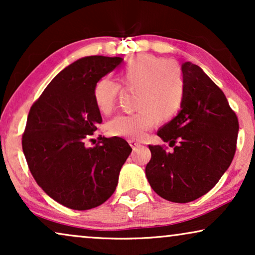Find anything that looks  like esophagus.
<instances>
[{
  "instance_id": "obj_1",
  "label": "esophagus",
  "mask_w": 255,
  "mask_h": 255,
  "mask_svg": "<svg viewBox=\"0 0 255 255\" xmlns=\"http://www.w3.org/2000/svg\"><path fill=\"white\" fill-rule=\"evenodd\" d=\"M128 144L131 145L132 148H135V147H139V146H141L140 142H138V141H135V140H128Z\"/></svg>"
}]
</instances>
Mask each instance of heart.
<instances>
[{
	"mask_svg": "<svg viewBox=\"0 0 255 255\" xmlns=\"http://www.w3.org/2000/svg\"><path fill=\"white\" fill-rule=\"evenodd\" d=\"M125 89L137 92L131 115L117 116L110 122L109 132L116 137L139 140L158 122L173 120L182 109L186 99V83L175 62L154 55H138L130 59L120 71ZM121 86L103 78L94 87L93 97L97 110L109 115L121 94Z\"/></svg>",
	"mask_w": 255,
	"mask_h": 255,
	"instance_id": "b5f03b06",
	"label": "heart"
}]
</instances>
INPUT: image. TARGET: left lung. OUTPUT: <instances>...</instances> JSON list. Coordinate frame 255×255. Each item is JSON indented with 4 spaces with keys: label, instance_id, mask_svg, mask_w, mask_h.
Instances as JSON below:
<instances>
[{
    "label": "left lung",
    "instance_id": "left-lung-1",
    "mask_svg": "<svg viewBox=\"0 0 255 255\" xmlns=\"http://www.w3.org/2000/svg\"><path fill=\"white\" fill-rule=\"evenodd\" d=\"M186 99L179 115L158 131L166 146L148 145L145 172L152 189L175 203H188L214 188L231 165L239 122L222 89L191 62L182 65Z\"/></svg>",
    "mask_w": 255,
    "mask_h": 255
}]
</instances>
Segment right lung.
I'll use <instances>...</instances> for the list:
<instances>
[{
  "label": "right lung",
  "instance_id": "obj_1",
  "mask_svg": "<svg viewBox=\"0 0 255 255\" xmlns=\"http://www.w3.org/2000/svg\"><path fill=\"white\" fill-rule=\"evenodd\" d=\"M123 59L92 55L59 73L32 104L22 147L33 179L48 196L73 210L104 203L117 187L132 148L120 137L86 142L102 123L94 87Z\"/></svg>",
  "mask_w": 255,
  "mask_h": 255
}]
</instances>
